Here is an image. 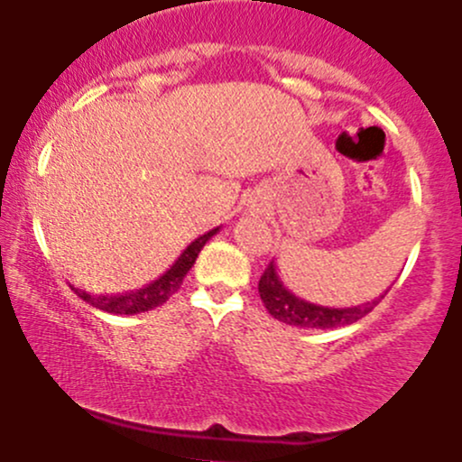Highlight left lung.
Masks as SVG:
<instances>
[{"label":"left lung","mask_w":462,"mask_h":462,"mask_svg":"<svg viewBox=\"0 0 462 462\" xmlns=\"http://www.w3.org/2000/svg\"><path fill=\"white\" fill-rule=\"evenodd\" d=\"M258 293H261L264 309L269 310V315H272L273 319L289 323V326L295 328H321V330H328V328H343L363 319V317L369 315V312L378 306V301L389 293V289H386L384 295H380L378 300H371L367 304L360 306H349V309H330V306L310 304V301L298 298L293 291L286 289L282 278H280L278 273V267H275V263L272 261L269 267L264 269V273L261 275Z\"/></svg>","instance_id":"1"}]
</instances>
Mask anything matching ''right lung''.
I'll list each match as a JSON object with an SVG mask.
<instances>
[{"label": "right lung", "mask_w": 462, "mask_h": 462, "mask_svg": "<svg viewBox=\"0 0 462 462\" xmlns=\"http://www.w3.org/2000/svg\"><path fill=\"white\" fill-rule=\"evenodd\" d=\"M219 227L206 232L195 238L190 245L180 254V258L171 264V269H167L161 278L153 280L152 284L143 286L139 291H130V293L124 295H88L87 291L73 289L87 304H91L93 309H99L104 312H113V315H136V312H145L156 309V306H162L164 301L171 298L173 293L180 289L182 280L187 278L189 269L193 267L195 261H198L201 247L213 238Z\"/></svg>", "instance_id": "add662e5"}]
</instances>
